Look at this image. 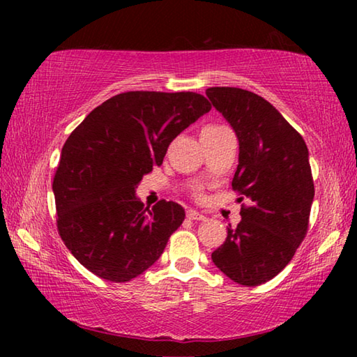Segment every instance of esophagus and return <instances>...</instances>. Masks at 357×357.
<instances>
[{
  "mask_svg": "<svg viewBox=\"0 0 357 357\" xmlns=\"http://www.w3.org/2000/svg\"><path fill=\"white\" fill-rule=\"evenodd\" d=\"M185 214H187V219H190V220H206V217L198 213V211H195V209H187Z\"/></svg>",
  "mask_w": 357,
  "mask_h": 357,
  "instance_id": "34e87169",
  "label": "esophagus"
}]
</instances>
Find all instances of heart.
<instances>
[{"label": "heart", "instance_id": "b5f03b06", "mask_svg": "<svg viewBox=\"0 0 357 357\" xmlns=\"http://www.w3.org/2000/svg\"><path fill=\"white\" fill-rule=\"evenodd\" d=\"M206 129H219V128H215V126H211V128H206ZM197 195L202 197V192H197Z\"/></svg>", "mask_w": 357, "mask_h": 357}]
</instances>
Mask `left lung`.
<instances>
[{
  "label": "left lung",
  "mask_w": 357,
  "mask_h": 357,
  "mask_svg": "<svg viewBox=\"0 0 357 357\" xmlns=\"http://www.w3.org/2000/svg\"><path fill=\"white\" fill-rule=\"evenodd\" d=\"M206 96L239 142L231 187L249 204L213 261L239 285L257 287L280 273L304 241L315 185L304 138L261 96L241 88H208Z\"/></svg>",
  "instance_id": "left-lung-1"
}]
</instances>
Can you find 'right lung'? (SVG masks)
Listing matches in <instances>:
<instances>
[{"label":"right lung","instance_id":"1","mask_svg":"<svg viewBox=\"0 0 357 357\" xmlns=\"http://www.w3.org/2000/svg\"><path fill=\"white\" fill-rule=\"evenodd\" d=\"M211 110L197 93L129 91L96 107L66 140L53 178L58 233L100 279L129 282L153 266L183 223L181 204L135 195L170 143Z\"/></svg>","mask_w":357,"mask_h":357}]
</instances>
